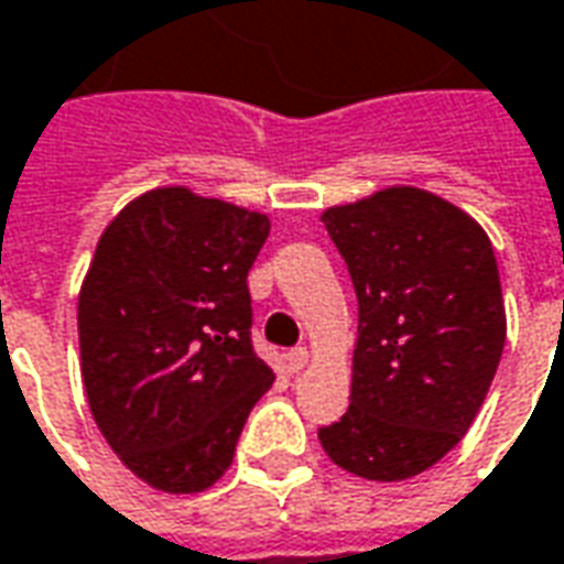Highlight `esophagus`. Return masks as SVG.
<instances>
[{
  "mask_svg": "<svg viewBox=\"0 0 564 564\" xmlns=\"http://www.w3.org/2000/svg\"><path fill=\"white\" fill-rule=\"evenodd\" d=\"M283 364H286L290 373H299V370L308 364V351H305V348H290V351L283 355Z\"/></svg>",
  "mask_w": 564,
  "mask_h": 564,
  "instance_id": "34e87169",
  "label": "esophagus"
}]
</instances>
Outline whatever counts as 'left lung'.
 Instances as JSON below:
<instances>
[{
  "mask_svg": "<svg viewBox=\"0 0 564 564\" xmlns=\"http://www.w3.org/2000/svg\"><path fill=\"white\" fill-rule=\"evenodd\" d=\"M358 296L351 404L321 447L367 481L426 473L466 435L507 343L500 271L469 213L413 185L324 209Z\"/></svg>",
  "mask_w": 564,
  "mask_h": 564,
  "instance_id": "1",
  "label": "left lung"
}]
</instances>
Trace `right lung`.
<instances>
[{
    "mask_svg": "<svg viewBox=\"0 0 564 564\" xmlns=\"http://www.w3.org/2000/svg\"><path fill=\"white\" fill-rule=\"evenodd\" d=\"M268 231L262 213L166 185L95 247L76 305L83 386L110 451L156 491L213 488L274 382L247 290Z\"/></svg>",
    "mask_w": 564,
    "mask_h": 564,
    "instance_id": "add662e5",
    "label": "right lung"
}]
</instances>
